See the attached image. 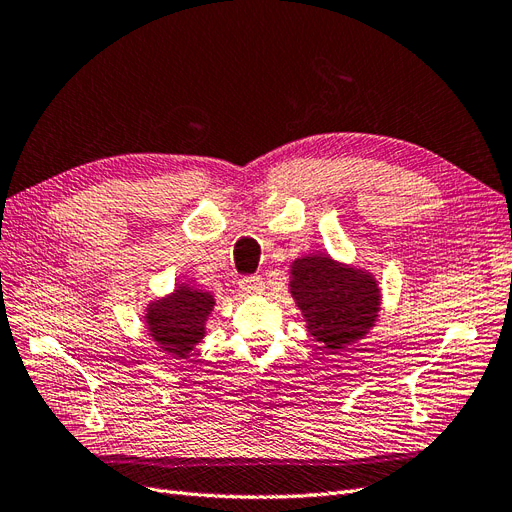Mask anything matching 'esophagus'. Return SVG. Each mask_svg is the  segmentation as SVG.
<instances>
[{"mask_svg":"<svg viewBox=\"0 0 512 512\" xmlns=\"http://www.w3.org/2000/svg\"><path fill=\"white\" fill-rule=\"evenodd\" d=\"M240 287L246 294H259V291H264V279L261 276H244L240 279Z\"/></svg>","mask_w":512,"mask_h":512,"instance_id":"esophagus-1","label":"esophagus"}]
</instances>
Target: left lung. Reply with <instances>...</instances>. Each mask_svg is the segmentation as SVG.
I'll return each instance as SVG.
<instances>
[{
	"label": "left lung",
	"instance_id": "8db88e82",
	"mask_svg": "<svg viewBox=\"0 0 512 512\" xmlns=\"http://www.w3.org/2000/svg\"><path fill=\"white\" fill-rule=\"evenodd\" d=\"M289 291L302 311L306 330L330 354L367 337L382 302L371 272L339 264L321 253L291 264Z\"/></svg>",
	"mask_w": 512,
	"mask_h": 512
}]
</instances>
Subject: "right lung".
Segmentation results:
<instances>
[{"label":"right lung","mask_w":512,"mask_h":512,"mask_svg":"<svg viewBox=\"0 0 512 512\" xmlns=\"http://www.w3.org/2000/svg\"><path fill=\"white\" fill-rule=\"evenodd\" d=\"M210 291L180 285L173 294L154 300L145 309V326L150 337L173 358H188L206 337V321L214 309Z\"/></svg>","instance_id":"right-lung-1"}]
</instances>
